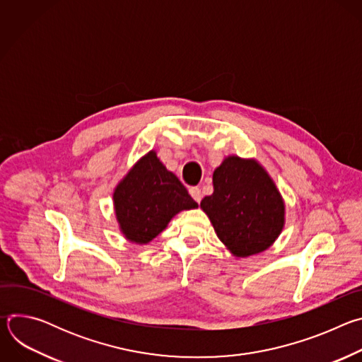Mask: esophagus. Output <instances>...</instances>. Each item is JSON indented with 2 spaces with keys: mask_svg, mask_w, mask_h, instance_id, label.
Instances as JSON below:
<instances>
[{
  "mask_svg": "<svg viewBox=\"0 0 362 362\" xmlns=\"http://www.w3.org/2000/svg\"><path fill=\"white\" fill-rule=\"evenodd\" d=\"M189 193H190V196L194 199V202H197V203H200V200H202V192H200V189L199 187H190L189 189Z\"/></svg>",
  "mask_w": 362,
  "mask_h": 362,
  "instance_id": "34e87169",
  "label": "esophagus"
}]
</instances>
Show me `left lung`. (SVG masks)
<instances>
[{
    "label": "left lung",
    "mask_w": 362,
    "mask_h": 362,
    "mask_svg": "<svg viewBox=\"0 0 362 362\" xmlns=\"http://www.w3.org/2000/svg\"><path fill=\"white\" fill-rule=\"evenodd\" d=\"M200 208L218 238L239 257L268 249L282 232L285 204L267 170L256 160L226 158L214 172V193Z\"/></svg>",
    "instance_id": "left-lung-1"
}]
</instances>
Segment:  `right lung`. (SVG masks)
I'll use <instances>...</instances> for the list:
<instances>
[{
    "instance_id": "obj_1",
    "label": "right lung",
    "mask_w": 362,
    "mask_h": 362,
    "mask_svg": "<svg viewBox=\"0 0 362 362\" xmlns=\"http://www.w3.org/2000/svg\"><path fill=\"white\" fill-rule=\"evenodd\" d=\"M120 230L134 243H148L180 211L194 209L182 182L148 151L117 185L113 193Z\"/></svg>"
}]
</instances>
